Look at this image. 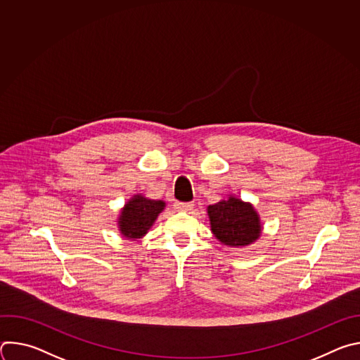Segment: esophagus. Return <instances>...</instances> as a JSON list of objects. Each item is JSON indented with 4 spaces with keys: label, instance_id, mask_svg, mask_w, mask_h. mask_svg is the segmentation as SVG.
Instances as JSON below:
<instances>
[{
    "label": "esophagus",
    "instance_id": "34e87169",
    "mask_svg": "<svg viewBox=\"0 0 360 360\" xmlns=\"http://www.w3.org/2000/svg\"><path fill=\"white\" fill-rule=\"evenodd\" d=\"M175 207L178 211H189L193 208V202H176Z\"/></svg>",
    "mask_w": 360,
    "mask_h": 360
}]
</instances>
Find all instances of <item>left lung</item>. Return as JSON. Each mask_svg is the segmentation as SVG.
I'll return each instance as SVG.
<instances>
[{
	"instance_id": "8db88e82",
	"label": "left lung",
	"mask_w": 360,
	"mask_h": 360,
	"mask_svg": "<svg viewBox=\"0 0 360 360\" xmlns=\"http://www.w3.org/2000/svg\"><path fill=\"white\" fill-rule=\"evenodd\" d=\"M208 215L214 235L228 246H245L261 236L259 217L238 198L210 205Z\"/></svg>"
}]
</instances>
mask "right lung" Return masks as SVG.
I'll list each match as a JSON object with an SVG mask.
<instances>
[{"label": "right lung", "mask_w": 360, "mask_h": 360, "mask_svg": "<svg viewBox=\"0 0 360 360\" xmlns=\"http://www.w3.org/2000/svg\"><path fill=\"white\" fill-rule=\"evenodd\" d=\"M162 200L146 199L143 196H134L120 217V231L127 238H139L146 233L164 210Z\"/></svg>", "instance_id": "obj_1"}]
</instances>
